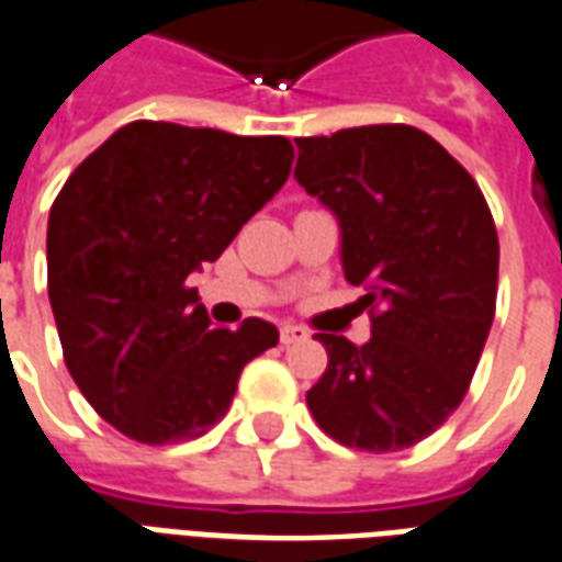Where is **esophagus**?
<instances>
[{
    "mask_svg": "<svg viewBox=\"0 0 562 562\" xmlns=\"http://www.w3.org/2000/svg\"><path fill=\"white\" fill-rule=\"evenodd\" d=\"M280 339L282 345H294V342H303V339H310V330H303L297 324H285L280 330Z\"/></svg>",
    "mask_w": 562,
    "mask_h": 562,
    "instance_id": "obj_1",
    "label": "esophagus"
}]
</instances>
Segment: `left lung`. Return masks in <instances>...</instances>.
<instances>
[{"instance_id":"8db88e82","label":"left lung","mask_w":562,"mask_h":562,"mask_svg":"<svg viewBox=\"0 0 562 562\" xmlns=\"http://www.w3.org/2000/svg\"><path fill=\"white\" fill-rule=\"evenodd\" d=\"M297 184L339 220L342 270L363 285L366 345L318 334L327 369L306 393L345 447L408 450L471 386L497 303V228L471 172L411 124L303 136Z\"/></svg>"}]
</instances>
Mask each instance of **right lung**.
Segmentation results:
<instances>
[{
	"label": "right lung",
	"instance_id": "add662e5",
	"mask_svg": "<svg viewBox=\"0 0 562 562\" xmlns=\"http://www.w3.org/2000/svg\"><path fill=\"white\" fill-rule=\"evenodd\" d=\"M285 136L131 122L61 187L47 223V292L70 378L110 426L181 443L226 417L240 369L280 342L261 318L211 327L196 289L292 172Z\"/></svg>",
	"mask_w": 562,
	"mask_h": 562
}]
</instances>
